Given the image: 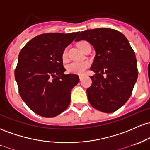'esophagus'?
I'll use <instances>...</instances> for the list:
<instances>
[{
	"label": "esophagus",
	"instance_id": "34e87169",
	"mask_svg": "<svg viewBox=\"0 0 150 150\" xmlns=\"http://www.w3.org/2000/svg\"><path fill=\"white\" fill-rule=\"evenodd\" d=\"M84 76H84V75H79V79L81 81L84 78Z\"/></svg>",
	"mask_w": 150,
	"mask_h": 150
}]
</instances>
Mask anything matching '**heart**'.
<instances>
[{
    "label": "heart",
    "mask_w": 150,
    "mask_h": 150,
    "mask_svg": "<svg viewBox=\"0 0 150 150\" xmlns=\"http://www.w3.org/2000/svg\"><path fill=\"white\" fill-rule=\"evenodd\" d=\"M83 42H81L78 44V46L81 50V44ZM67 49L64 50L62 52V58L63 59V61H66L67 59ZM89 67V62L87 61H83V62H72V63L69 64L67 66V70L70 73H74V74H81L85 72V71L87 69V68Z\"/></svg>",
    "instance_id": "1"
}]
</instances>
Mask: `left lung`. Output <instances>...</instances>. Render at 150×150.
<instances>
[{"label": "left lung", "mask_w": 150, "mask_h": 150, "mask_svg": "<svg viewBox=\"0 0 150 150\" xmlns=\"http://www.w3.org/2000/svg\"><path fill=\"white\" fill-rule=\"evenodd\" d=\"M78 35L76 42L86 40L96 51L91 67L96 74L91 76L92 84L86 90L88 101L101 112H115L127 101L137 81L133 50L125 35L113 29L96 28Z\"/></svg>", "instance_id": "1"}]
</instances>
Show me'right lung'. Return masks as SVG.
<instances>
[{"label":"right lung","mask_w":150,"mask_h":150,"mask_svg":"<svg viewBox=\"0 0 150 150\" xmlns=\"http://www.w3.org/2000/svg\"><path fill=\"white\" fill-rule=\"evenodd\" d=\"M76 33H46L35 37L18 55L15 70L21 97L39 115L53 117L68 108L76 74H64L62 54Z\"/></svg>","instance_id":"add662e5"}]
</instances>
